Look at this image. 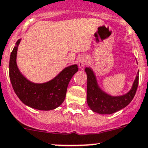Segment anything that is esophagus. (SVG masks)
Segmentation results:
<instances>
[{
	"instance_id": "esophagus-1",
	"label": "esophagus",
	"mask_w": 148,
	"mask_h": 148,
	"mask_svg": "<svg viewBox=\"0 0 148 148\" xmlns=\"http://www.w3.org/2000/svg\"><path fill=\"white\" fill-rule=\"evenodd\" d=\"M88 59L86 56H81L78 60V67L80 69H82L85 65L87 64Z\"/></svg>"
}]
</instances>
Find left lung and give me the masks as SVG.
Wrapping results in <instances>:
<instances>
[{
    "label": "left lung",
    "instance_id": "obj_1",
    "mask_svg": "<svg viewBox=\"0 0 148 148\" xmlns=\"http://www.w3.org/2000/svg\"><path fill=\"white\" fill-rule=\"evenodd\" d=\"M87 75V95L86 101L91 110L101 114H111L126 107L136 94L139 84V72L133 83L131 89L126 94L112 96L103 91L97 84L96 75L92 69L86 67Z\"/></svg>",
    "mask_w": 148,
    "mask_h": 148
}]
</instances>
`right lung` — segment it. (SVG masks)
Instances as JSON below:
<instances>
[{"label": "right lung", "mask_w": 148, "mask_h": 148, "mask_svg": "<svg viewBox=\"0 0 148 148\" xmlns=\"http://www.w3.org/2000/svg\"><path fill=\"white\" fill-rule=\"evenodd\" d=\"M20 41L21 39L16 42L9 60V78L14 92L22 102L31 108L42 111L55 109L64 101L69 82L78 72V65L65 67L55 78L45 83H34L20 73L17 65Z\"/></svg>", "instance_id": "right-lung-1"}]
</instances>
